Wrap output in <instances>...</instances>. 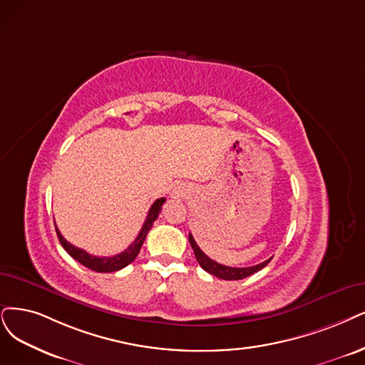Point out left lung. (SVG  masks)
<instances>
[{
  "instance_id": "obj_1",
  "label": "left lung",
  "mask_w": 365,
  "mask_h": 365,
  "mask_svg": "<svg viewBox=\"0 0 365 365\" xmlns=\"http://www.w3.org/2000/svg\"><path fill=\"white\" fill-rule=\"evenodd\" d=\"M190 244L194 250V254H195V259L198 262V264L205 269L206 272L215 275L217 278H221V279H228V281H233V279H244L252 274H255L257 271H260V269H263L269 262H271V259L260 263V264H255V266H250V267H232V266H224L221 263H217L215 260L209 259L207 255L200 250V247L197 245V242L194 240L192 235L190 233Z\"/></svg>"
}]
</instances>
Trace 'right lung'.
<instances>
[{"mask_svg": "<svg viewBox=\"0 0 365 365\" xmlns=\"http://www.w3.org/2000/svg\"><path fill=\"white\" fill-rule=\"evenodd\" d=\"M165 203V198H158L155 203L152 205L150 210L147 213V218L143 224V228L140 230V235L137 236L132 244L123 251L117 255H113V257H96V255H91L87 251L81 250L73 247L72 244L67 242L58 228L56 227L57 230V236L60 239V244L63 245V248L67 251V254H71V257H73L76 262H79L81 264H84L86 267L91 269L94 272H115L120 271V269H123L125 266H128L129 263H132L135 259H137V255L144 244V240L147 237V233L150 232V228L153 225V222L156 221V218L159 217V212L162 209V205Z\"/></svg>", "mask_w": 365, "mask_h": 365, "instance_id": "add662e5", "label": "right lung"}]
</instances>
